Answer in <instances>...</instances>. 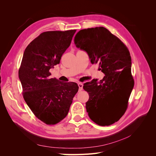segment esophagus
<instances>
[{"mask_svg": "<svg viewBox=\"0 0 156 156\" xmlns=\"http://www.w3.org/2000/svg\"><path fill=\"white\" fill-rule=\"evenodd\" d=\"M78 85L79 87V90H83V83H78Z\"/></svg>", "mask_w": 156, "mask_h": 156, "instance_id": "34e87169", "label": "esophagus"}]
</instances>
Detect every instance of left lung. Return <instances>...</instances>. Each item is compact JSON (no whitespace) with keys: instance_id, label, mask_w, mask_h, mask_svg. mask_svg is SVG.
<instances>
[{"instance_id":"1","label":"left lung","mask_w":156,"mask_h":156,"mask_svg":"<svg viewBox=\"0 0 156 156\" xmlns=\"http://www.w3.org/2000/svg\"><path fill=\"white\" fill-rule=\"evenodd\" d=\"M74 42L87 52L92 64H99L105 75L100 81L94 79L83 85L89 95L87 112L96 124L111 125L126 112L134 86L129 52L119 38L102 27L81 30Z\"/></svg>"}]
</instances>
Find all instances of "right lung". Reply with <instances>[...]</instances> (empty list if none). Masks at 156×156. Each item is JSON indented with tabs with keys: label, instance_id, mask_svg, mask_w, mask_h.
<instances>
[{
	"label": "right lung",
	"instance_id": "add662e5",
	"mask_svg": "<svg viewBox=\"0 0 156 156\" xmlns=\"http://www.w3.org/2000/svg\"><path fill=\"white\" fill-rule=\"evenodd\" d=\"M76 30L41 34L24 50L19 78L24 101L35 116L47 125H55L69 112L77 83L51 78L50 69L59 64Z\"/></svg>",
	"mask_w": 156,
	"mask_h": 156
}]
</instances>
